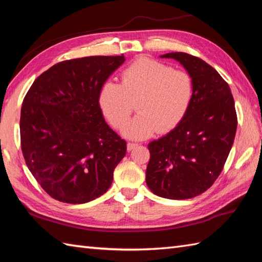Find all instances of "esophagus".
I'll return each instance as SVG.
<instances>
[{
  "label": "esophagus",
  "mask_w": 262,
  "mask_h": 262,
  "mask_svg": "<svg viewBox=\"0 0 262 262\" xmlns=\"http://www.w3.org/2000/svg\"><path fill=\"white\" fill-rule=\"evenodd\" d=\"M137 145H138V144H136V143H128L127 144V151H132V149H134Z\"/></svg>",
  "instance_id": "1"
}]
</instances>
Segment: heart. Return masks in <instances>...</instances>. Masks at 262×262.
Returning a JSON list of instances; mask_svg holds the SVG:
<instances>
[{
    "instance_id": "obj_1",
    "label": "heart",
    "mask_w": 262,
    "mask_h": 262,
    "mask_svg": "<svg viewBox=\"0 0 262 262\" xmlns=\"http://www.w3.org/2000/svg\"><path fill=\"white\" fill-rule=\"evenodd\" d=\"M121 83L107 81L100 89L99 105L116 128L129 119L137 102L138 114L122 134L142 140L155 132L168 133L185 118L193 98V80L186 71L141 57L121 72Z\"/></svg>"
}]
</instances>
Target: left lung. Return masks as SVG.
Returning <instances> with one entry per match:
<instances>
[{"instance_id": "left-lung-1", "label": "left lung", "mask_w": 262, "mask_h": 262, "mask_svg": "<svg viewBox=\"0 0 262 262\" xmlns=\"http://www.w3.org/2000/svg\"><path fill=\"white\" fill-rule=\"evenodd\" d=\"M161 57L178 60L191 75L193 98L180 124L148 144L146 183L160 197L189 199L210 188L224 168L237 126L234 99L203 59L181 52Z\"/></svg>"}]
</instances>
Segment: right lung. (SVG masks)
<instances>
[{"mask_svg": "<svg viewBox=\"0 0 262 262\" xmlns=\"http://www.w3.org/2000/svg\"><path fill=\"white\" fill-rule=\"evenodd\" d=\"M121 56L64 60L39 75L21 107V149L52 198L84 204L101 196L126 155V141L104 121L99 92Z\"/></svg>", "mask_w": 262, "mask_h": 262, "instance_id": "add662e5", "label": "right lung"}]
</instances>
